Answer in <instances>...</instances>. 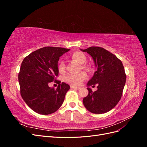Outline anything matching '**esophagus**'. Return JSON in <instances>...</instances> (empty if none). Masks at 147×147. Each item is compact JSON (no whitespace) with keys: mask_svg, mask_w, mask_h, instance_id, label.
Returning <instances> with one entry per match:
<instances>
[{"mask_svg":"<svg viewBox=\"0 0 147 147\" xmlns=\"http://www.w3.org/2000/svg\"><path fill=\"white\" fill-rule=\"evenodd\" d=\"M70 88H74V89H80V87H78V86H73V85H72V86H70Z\"/></svg>","mask_w":147,"mask_h":147,"instance_id":"1","label":"esophagus"}]
</instances>
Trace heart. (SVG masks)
Here are the masks:
<instances>
[{
  "label": "heart",
  "instance_id": "heart-1",
  "mask_svg": "<svg viewBox=\"0 0 147 147\" xmlns=\"http://www.w3.org/2000/svg\"><path fill=\"white\" fill-rule=\"evenodd\" d=\"M72 57L73 59L76 61L80 64H83L86 60V57L84 53L80 51L74 52ZM58 69L59 72H63L65 70V63L64 61L61 60L58 65ZM87 77V75L85 72H82L78 74H68L64 77V81L72 85H79Z\"/></svg>",
  "mask_w": 147,
  "mask_h": 147
}]
</instances>
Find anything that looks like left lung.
I'll list each match as a JSON object with an SVG mask.
<instances>
[{"instance_id":"left-lung-1","label":"left lung","mask_w":147,"mask_h":147,"mask_svg":"<svg viewBox=\"0 0 147 147\" xmlns=\"http://www.w3.org/2000/svg\"><path fill=\"white\" fill-rule=\"evenodd\" d=\"M81 50L92 56L97 67L87 85L98 84L97 90L94 92L87 88L89 92L83 99V104L92 113L107 112L114 108L121 98L126 80L122 62L115 55L101 47H91Z\"/></svg>"}]
</instances>
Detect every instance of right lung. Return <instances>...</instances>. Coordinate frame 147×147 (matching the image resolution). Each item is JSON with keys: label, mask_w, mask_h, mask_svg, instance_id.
<instances>
[{"label": "right lung", "mask_w": 147, "mask_h": 147, "mask_svg": "<svg viewBox=\"0 0 147 147\" xmlns=\"http://www.w3.org/2000/svg\"><path fill=\"white\" fill-rule=\"evenodd\" d=\"M69 49L46 47L31 53L21 63L18 81L22 98L37 113L49 115L55 112L63 104L70 86L57 80V62ZM53 81L57 88L49 87Z\"/></svg>", "instance_id": "1"}]
</instances>
